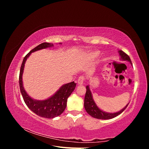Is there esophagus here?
Listing matches in <instances>:
<instances>
[{"instance_id": "1", "label": "esophagus", "mask_w": 149, "mask_h": 149, "mask_svg": "<svg viewBox=\"0 0 149 149\" xmlns=\"http://www.w3.org/2000/svg\"><path fill=\"white\" fill-rule=\"evenodd\" d=\"M84 80H85L84 76H79L78 79V84L79 85H82L83 84V83H84Z\"/></svg>"}]
</instances>
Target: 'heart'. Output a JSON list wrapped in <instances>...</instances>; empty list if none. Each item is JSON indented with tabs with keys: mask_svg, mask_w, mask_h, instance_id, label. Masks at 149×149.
I'll return each instance as SVG.
<instances>
[{
	"mask_svg": "<svg viewBox=\"0 0 149 149\" xmlns=\"http://www.w3.org/2000/svg\"><path fill=\"white\" fill-rule=\"evenodd\" d=\"M99 53L97 52H92V53H89V56L91 59H94V58H96L97 55H98Z\"/></svg>",
	"mask_w": 149,
	"mask_h": 149,
	"instance_id": "obj_1",
	"label": "heart"
}]
</instances>
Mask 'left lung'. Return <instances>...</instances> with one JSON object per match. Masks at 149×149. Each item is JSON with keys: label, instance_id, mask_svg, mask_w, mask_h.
I'll list each match as a JSON object with an SVG mask.
<instances>
[{"label": "left lung", "instance_id": "obj_1", "mask_svg": "<svg viewBox=\"0 0 149 149\" xmlns=\"http://www.w3.org/2000/svg\"><path fill=\"white\" fill-rule=\"evenodd\" d=\"M119 53L120 56L121 60L128 61L132 64L131 60H130V58L128 55H127V54L122 50H119ZM128 104L126 105V106H125V107H124L123 109L118 112H115V113H108V112H104L101 111L100 108L97 106L96 103L94 102L92 97L91 92L90 91L89 88V86H86V92L85 97H84V106L86 111L90 116H92L93 118L100 119H112L115 118V117L118 116L120 114H121L122 112L126 109V107H127Z\"/></svg>", "mask_w": 149, "mask_h": 149}]
</instances>
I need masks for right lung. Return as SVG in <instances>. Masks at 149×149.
<instances>
[{"label":"right lung","instance_id":"1","mask_svg":"<svg viewBox=\"0 0 149 149\" xmlns=\"http://www.w3.org/2000/svg\"><path fill=\"white\" fill-rule=\"evenodd\" d=\"M52 46H53V44L45 42L40 44L39 45L31 49L24 58L20 67L19 74L20 89L26 105L37 115L48 119L55 118V117L61 115L63 112L66 107L67 99L74 91L76 84L73 81L64 84L53 96L46 100H34L28 95L23 87L22 74L24 72L25 63L31 53Z\"/></svg>","mask_w":149,"mask_h":149}]
</instances>
